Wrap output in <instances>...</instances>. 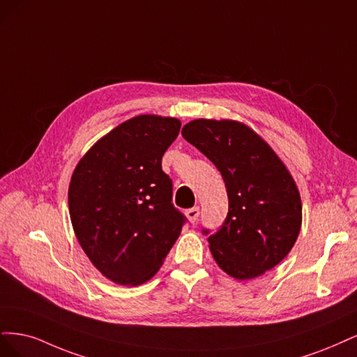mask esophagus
<instances>
[{
    "instance_id": "34e87169",
    "label": "esophagus",
    "mask_w": 357,
    "mask_h": 357,
    "mask_svg": "<svg viewBox=\"0 0 357 357\" xmlns=\"http://www.w3.org/2000/svg\"><path fill=\"white\" fill-rule=\"evenodd\" d=\"M185 215H187V218L190 220V222H195L199 220V215H200V208L199 206H195V208H191V209H188L187 212H185Z\"/></svg>"
}]
</instances>
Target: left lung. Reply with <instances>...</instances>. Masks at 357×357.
Returning <instances> with one entry per match:
<instances>
[{
  "mask_svg": "<svg viewBox=\"0 0 357 357\" xmlns=\"http://www.w3.org/2000/svg\"><path fill=\"white\" fill-rule=\"evenodd\" d=\"M182 136L225 182V221L216 231L202 229L218 266L240 280L278 266L295 245L303 218L300 192L280 158L237 121L194 120L183 126Z\"/></svg>",
  "mask_w": 357,
  "mask_h": 357,
  "instance_id": "obj_1",
  "label": "left lung"
}]
</instances>
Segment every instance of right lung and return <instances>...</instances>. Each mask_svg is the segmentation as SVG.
Returning a JSON list of instances; mask_svg holds the SVG:
<instances>
[{
	"mask_svg": "<svg viewBox=\"0 0 357 357\" xmlns=\"http://www.w3.org/2000/svg\"><path fill=\"white\" fill-rule=\"evenodd\" d=\"M179 129L181 121L170 117L124 121L89 149L73 174L68 204L75 236L91 264L119 284L151 279L187 222L162 169Z\"/></svg>",
	"mask_w": 357,
	"mask_h": 357,
	"instance_id": "obj_1",
	"label": "right lung"
}]
</instances>
